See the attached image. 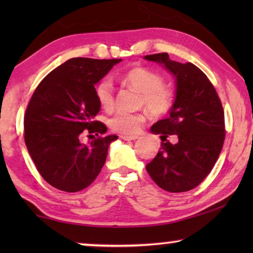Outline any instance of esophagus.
Instances as JSON below:
<instances>
[{
    "mask_svg": "<svg viewBox=\"0 0 253 253\" xmlns=\"http://www.w3.org/2000/svg\"><path fill=\"white\" fill-rule=\"evenodd\" d=\"M123 140H136V139H138V138H139V136H132V134H123L122 137Z\"/></svg>",
    "mask_w": 253,
    "mask_h": 253,
    "instance_id": "obj_1",
    "label": "esophagus"
}]
</instances>
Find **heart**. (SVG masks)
Returning a JSON list of instances; mask_svg holds the SVG:
<instances>
[{"label": "heart", "mask_w": 253, "mask_h": 253, "mask_svg": "<svg viewBox=\"0 0 253 253\" xmlns=\"http://www.w3.org/2000/svg\"><path fill=\"white\" fill-rule=\"evenodd\" d=\"M124 82L140 93L139 103L153 116L167 115L174 108L176 91L172 86L164 84V76L145 67H134L123 76ZM95 98L105 110H112L115 105V93L112 79L103 78L94 88ZM146 122V116L140 113L117 112L109 119L110 129L124 134L138 133Z\"/></svg>", "instance_id": "1"}]
</instances>
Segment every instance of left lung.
<instances>
[{
  "instance_id": "1",
  "label": "left lung",
  "mask_w": 253,
  "mask_h": 253,
  "mask_svg": "<svg viewBox=\"0 0 253 253\" xmlns=\"http://www.w3.org/2000/svg\"><path fill=\"white\" fill-rule=\"evenodd\" d=\"M162 63L176 78V102L167 119L151 131L161 134L157 157L146 170L158 186L169 192L195 189L212 170L222 150L226 126L222 103L207 76L195 64L171 61L167 53L146 55ZM172 135L175 142H169Z\"/></svg>"
}]
</instances>
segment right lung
Returning <instances> with one entry per match:
<instances>
[{
    "instance_id": "obj_1",
    "label": "right lung",
    "mask_w": 253,
    "mask_h": 253,
    "mask_svg": "<svg viewBox=\"0 0 253 253\" xmlns=\"http://www.w3.org/2000/svg\"><path fill=\"white\" fill-rule=\"evenodd\" d=\"M122 60L70 58L49 72L31 96L24 115V139L38 171L51 186L77 192L91 185L117 136H99L89 145L79 139L105 133L94 121L100 110L94 85Z\"/></svg>"
}]
</instances>
